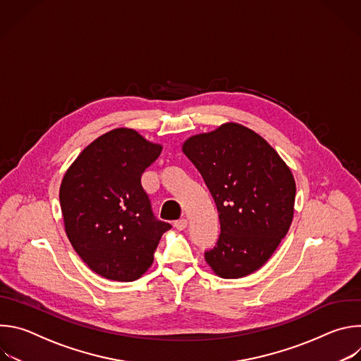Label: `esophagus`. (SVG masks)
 Here are the masks:
<instances>
[{
  "label": "esophagus",
  "instance_id": "esophagus-1",
  "mask_svg": "<svg viewBox=\"0 0 361 361\" xmlns=\"http://www.w3.org/2000/svg\"><path fill=\"white\" fill-rule=\"evenodd\" d=\"M187 224H188V223H187L185 219H180V220H177V221L174 223V227L181 231V230H185V228H187Z\"/></svg>",
  "mask_w": 361,
  "mask_h": 361
}]
</instances>
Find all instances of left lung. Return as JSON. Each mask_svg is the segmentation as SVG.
<instances>
[{
    "label": "left lung",
    "mask_w": 361,
    "mask_h": 361,
    "mask_svg": "<svg viewBox=\"0 0 361 361\" xmlns=\"http://www.w3.org/2000/svg\"><path fill=\"white\" fill-rule=\"evenodd\" d=\"M183 151L209 187L221 233L205 262L223 279L259 270L286 237L295 183L276 149L235 123L188 138Z\"/></svg>",
    "instance_id": "8db88e82"
}]
</instances>
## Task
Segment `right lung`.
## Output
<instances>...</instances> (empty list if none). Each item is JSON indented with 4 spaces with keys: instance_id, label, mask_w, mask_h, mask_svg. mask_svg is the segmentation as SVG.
I'll use <instances>...</instances> for the list:
<instances>
[{
    "instance_id": "1",
    "label": "right lung",
    "mask_w": 361,
    "mask_h": 361,
    "mask_svg": "<svg viewBox=\"0 0 361 361\" xmlns=\"http://www.w3.org/2000/svg\"><path fill=\"white\" fill-rule=\"evenodd\" d=\"M161 145L117 128L92 141L66 173L60 204L66 233L81 260L114 281L140 279L171 224L152 213L141 176Z\"/></svg>"
}]
</instances>
